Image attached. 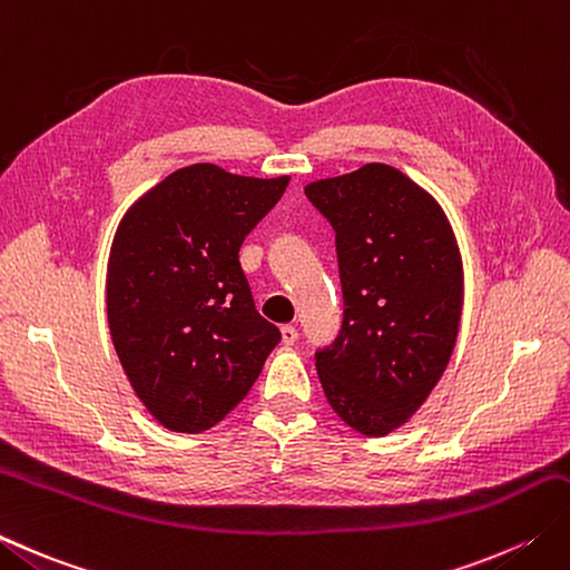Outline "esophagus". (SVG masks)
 Here are the masks:
<instances>
[{
	"label": "esophagus",
	"mask_w": 570,
	"mask_h": 570,
	"mask_svg": "<svg viewBox=\"0 0 570 570\" xmlns=\"http://www.w3.org/2000/svg\"><path fill=\"white\" fill-rule=\"evenodd\" d=\"M296 338H298L296 326H292V323H286V326H282V341H284V345H294Z\"/></svg>",
	"instance_id": "34e87169"
}]
</instances>
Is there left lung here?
<instances>
[{"label":"left lung","instance_id":"1","mask_svg":"<svg viewBox=\"0 0 570 570\" xmlns=\"http://www.w3.org/2000/svg\"><path fill=\"white\" fill-rule=\"evenodd\" d=\"M336 232L341 333L316 351L333 412L383 438L425 403L454 351L462 259L440 205L390 165L306 187Z\"/></svg>","mask_w":570,"mask_h":570}]
</instances>
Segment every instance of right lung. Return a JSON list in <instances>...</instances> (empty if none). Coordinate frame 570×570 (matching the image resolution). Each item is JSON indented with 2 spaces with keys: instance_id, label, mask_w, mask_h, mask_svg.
<instances>
[{
  "instance_id": "obj_1",
  "label": "right lung",
  "mask_w": 570,
  "mask_h": 570,
  "mask_svg": "<svg viewBox=\"0 0 570 570\" xmlns=\"http://www.w3.org/2000/svg\"><path fill=\"white\" fill-rule=\"evenodd\" d=\"M286 185L199 163L167 175L120 222L106 278L110 338L167 430L215 428L282 341L254 306L239 247Z\"/></svg>"
}]
</instances>
